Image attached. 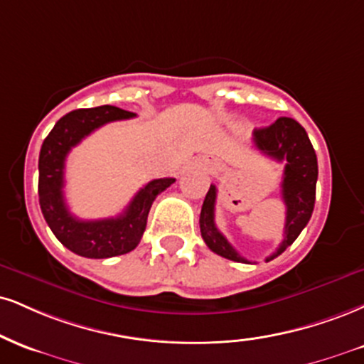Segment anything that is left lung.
<instances>
[{"mask_svg":"<svg viewBox=\"0 0 364 364\" xmlns=\"http://www.w3.org/2000/svg\"><path fill=\"white\" fill-rule=\"evenodd\" d=\"M254 146L271 159L284 163L282 181V196L287 205L284 237L279 247L266 261L274 259L284 249L291 246L300 232L309 224L315 205V185H317L318 166L317 156L307 132L299 122L288 117H279L266 129L254 130ZM217 188L210 185L200 213V230L205 244L218 256L237 262H251L230 246L215 225Z\"/></svg>","mask_w":364,"mask_h":364,"instance_id":"8db88e82","label":"left lung"}]
</instances>
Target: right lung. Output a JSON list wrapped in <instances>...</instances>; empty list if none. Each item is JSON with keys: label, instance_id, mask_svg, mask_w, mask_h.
<instances>
[{"label": "right lung", "instance_id": "obj_1", "mask_svg": "<svg viewBox=\"0 0 364 364\" xmlns=\"http://www.w3.org/2000/svg\"><path fill=\"white\" fill-rule=\"evenodd\" d=\"M132 117L135 113L112 105L81 108L60 118L42 144L38 156V203L55 237L77 256L107 259L134 251L146 230L152 201L174 183V178L149 181L137 191L124 213L115 218L81 220L69 212L63 191L65 157L93 130L108 122Z\"/></svg>", "mask_w": 364, "mask_h": 364}]
</instances>
